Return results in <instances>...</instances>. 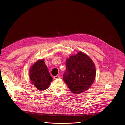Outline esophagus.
Here are the masks:
<instances>
[{
	"label": "esophagus",
	"instance_id": "34e87169",
	"mask_svg": "<svg viewBox=\"0 0 125 125\" xmlns=\"http://www.w3.org/2000/svg\"><path fill=\"white\" fill-rule=\"evenodd\" d=\"M59 78V75H56V76H55L53 77V79H57Z\"/></svg>",
	"mask_w": 125,
	"mask_h": 125
}]
</instances>
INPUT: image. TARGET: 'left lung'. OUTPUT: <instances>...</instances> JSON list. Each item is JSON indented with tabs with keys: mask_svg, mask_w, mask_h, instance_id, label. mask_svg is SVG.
<instances>
[{
	"mask_svg": "<svg viewBox=\"0 0 125 125\" xmlns=\"http://www.w3.org/2000/svg\"><path fill=\"white\" fill-rule=\"evenodd\" d=\"M66 70L63 78L70 90L80 94L88 89L96 76L95 65L85 53L79 52L66 60Z\"/></svg>",
	"mask_w": 125,
	"mask_h": 125,
	"instance_id": "left-lung-1",
	"label": "left lung"
}]
</instances>
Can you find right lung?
I'll list each match as a JSON object with an SVG mask.
<instances>
[{
    "label": "right lung",
    "instance_id": "obj_1",
    "mask_svg": "<svg viewBox=\"0 0 125 125\" xmlns=\"http://www.w3.org/2000/svg\"><path fill=\"white\" fill-rule=\"evenodd\" d=\"M29 76L32 83L40 91L47 89L52 80L43 60H39L32 66Z\"/></svg>",
    "mask_w": 125,
    "mask_h": 125
}]
</instances>
